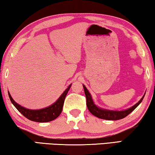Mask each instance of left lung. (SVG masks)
<instances>
[{
    "label": "left lung",
    "instance_id": "8db88e82",
    "mask_svg": "<svg viewBox=\"0 0 155 155\" xmlns=\"http://www.w3.org/2000/svg\"><path fill=\"white\" fill-rule=\"evenodd\" d=\"M83 85V88H84V94L87 98V106L89 112L94 115V116L97 117L100 119L106 120H118L124 118L128 115H129L132 111H134L136 107L138 106V105L142 102V101L145 95V93L143 97L140 98V100L136 104L133 106L129 107V108L126 110H112L104 109L102 107H100L94 104L93 98L91 97V94L89 93L88 89L86 88V87Z\"/></svg>",
    "mask_w": 155,
    "mask_h": 155
}]
</instances>
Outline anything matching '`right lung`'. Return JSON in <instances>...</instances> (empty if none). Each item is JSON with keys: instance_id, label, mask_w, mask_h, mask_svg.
Returning a JSON list of instances; mask_svg holds the SVG:
<instances>
[{"instance_id": "1", "label": "right lung", "mask_w": 155, "mask_h": 155, "mask_svg": "<svg viewBox=\"0 0 155 155\" xmlns=\"http://www.w3.org/2000/svg\"><path fill=\"white\" fill-rule=\"evenodd\" d=\"M71 87V84L67 87L66 90L63 92L61 95L60 96V97L53 104L50 105V106L38 110H31L26 108V107L21 106V105H20L17 103L15 102L13 100L9 91L8 95L11 102L14 105V106L16 107L22 115L26 117L28 120L37 122H48L55 120L61 113L65 98H66Z\"/></svg>"}]
</instances>
